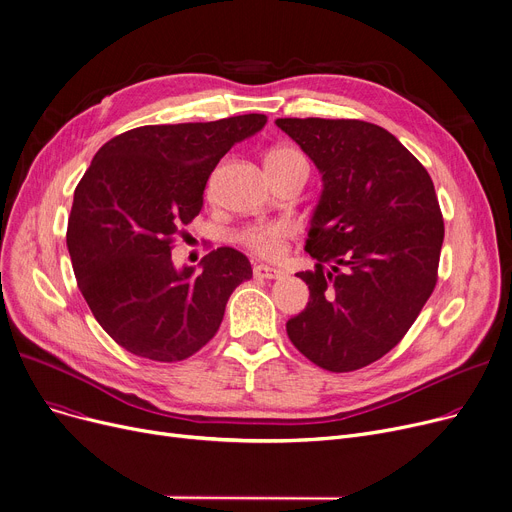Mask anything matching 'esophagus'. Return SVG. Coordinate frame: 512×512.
Wrapping results in <instances>:
<instances>
[{
    "instance_id": "1",
    "label": "esophagus",
    "mask_w": 512,
    "mask_h": 512,
    "mask_svg": "<svg viewBox=\"0 0 512 512\" xmlns=\"http://www.w3.org/2000/svg\"><path fill=\"white\" fill-rule=\"evenodd\" d=\"M253 274H255V278H259V280H278V278L284 276V272L276 270V267L263 265V263H259V265L253 267Z\"/></svg>"
}]
</instances>
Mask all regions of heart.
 Returning <instances> with one entry per match:
<instances>
[{
  "label": "heart",
  "instance_id": "heart-1",
  "mask_svg": "<svg viewBox=\"0 0 512 512\" xmlns=\"http://www.w3.org/2000/svg\"><path fill=\"white\" fill-rule=\"evenodd\" d=\"M301 153L292 147H278L274 151H270L267 155L265 164H272V161H284L290 157H299ZM292 228L286 222H272V224H261V226H253L247 228L245 232L240 234V240L245 242V245L267 259H276L282 255L284 251V240L290 236Z\"/></svg>",
  "mask_w": 512,
  "mask_h": 512
}]
</instances>
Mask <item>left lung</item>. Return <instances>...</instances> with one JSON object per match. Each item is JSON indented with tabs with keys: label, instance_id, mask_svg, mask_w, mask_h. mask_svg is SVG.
Masks as SVG:
<instances>
[{
	"label": "left lung",
	"instance_id": "obj_1",
	"mask_svg": "<svg viewBox=\"0 0 512 512\" xmlns=\"http://www.w3.org/2000/svg\"><path fill=\"white\" fill-rule=\"evenodd\" d=\"M321 174L297 276L307 307L286 321L290 342L328 371L382 359L413 326L438 280L444 220L434 182L386 128L363 120L278 118Z\"/></svg>",
	"mask_w": 512,
	"mask_h": 512
}]
</instances>
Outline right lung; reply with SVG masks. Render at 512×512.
Wrapping results in <instances>:
<instances>
[{"mask_svg":"<svg viewBox=\"0 0 512 512\" xmlns=\"http://www.w3.org/2000/svg\"><path fill=\"white\" fill-rule=\"evenodd\" d=\"M263 114L215 122L139 126L107 141L74 191L66 245L99 326L128 353L176 363L218 332L249 259L220 247L201 272L176 270L172 240L201 207L207 178Z\"/></svg>","mask_w":512,"mask_h":512,"instance_id":"obj_1","label":"right lung"}]
</instances>
